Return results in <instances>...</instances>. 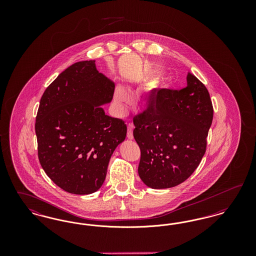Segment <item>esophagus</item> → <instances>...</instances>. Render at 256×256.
Listing matches in <instances>:
<instances>
[{
    "instance_id": "34e87169",
    "label": "esophagus",
    "mask_w": 256,
    "mask_h": 256,
    "mask_svg": "<svg viewBox=\"0 0 256 256\" xmlns=\"http://www.w3.org/2000/svg\"><path fill=\"white\" fill-rule=\"evenodd\" d=\"M134 126L132 124H128V134H126V136L130 140L134 139Z\"/></svg>"
}]
</instances>
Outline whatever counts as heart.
I'll list each match as a JSON object with an SVG mask.
<instances>
[{
  "mask_svg": "<svg viewBox=\"0 0 256 256\" xmlns=\"http://www.w3.org/2000/svg\"><path fill=\"white\" fill-rule=\"evenodd\" d=\"M114 98H115V102L118 104H124L128 100V97L126 92L124 90L121 89V88H119V89H117L115 91Z\"/></svg>",
  "mask_w": 256,
  "mask_h": 256,
  "instance_id": "1",
  "label": "heart"
}]
</instances>
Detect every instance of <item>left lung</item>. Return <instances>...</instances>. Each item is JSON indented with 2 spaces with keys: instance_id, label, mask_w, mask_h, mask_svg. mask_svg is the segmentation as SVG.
Listing matches in <instances>:
<instances>
[{
  "instance_id": "8db88e82",
  "label": "left lung",
  "mask_w": 256,
  "mask_h": 256,
  "mask_svg": "<svg viewBox=\"0 0 256 256\" xmlns=\"http://www.w3.org/2000/svg\"><path fill=\"white\" fill-rule=\"evenodd\" d=\"M152 94L134 117L141 150L138 174L152 189L170 188L185 182L204 158L213 106L206 86L190 72L186 87Z\"/></svg>"
}]
</instances>
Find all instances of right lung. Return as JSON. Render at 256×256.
<instances>
[{
    "mask_svg": "<svg viewBox=\"0 0 256 256\" xmlns=\"http://www.w3.org/2000/svg\"><path fill=\"white\" fill-rule=\"evenodd\" d=\"M115 86L95 60L74 63L43 93L36 120L39 162L50 178L76 195L96 192L110 159L126 138L121 119L106 115Z\"/></svg>",
    "mask_w": 256,
    "mask_h": 256,
    "instance_id": "obj_1",
    "label": "right lung"
}]
</instances>
